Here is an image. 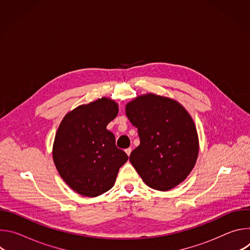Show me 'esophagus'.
I'll use <instances>...</instances> for the list:
<instances>
[{
	"label": "esophagus",
	"instance_id": "34e87169",
	"mask_svg": "<svg viewBox=\"0 0 250 250\" xmlns=\"http://www.w3.org/2000/svg\"><path fill=\"white\" fill-rule=\"evenodd\" d=\"M125 151V153L127 154V156H129V155H130V152H131V148H130V147H129V148H126Z\"/></svg>",
	"mask_w": 250,
	"mask_h": 250
}]
</instances>
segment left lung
<instances>
[{"instance_id":"obj_1","label":"left lung","mask_w":250,"mask_h":250,"mask_svg":"<svg viewBox=\"0 0 250 250\" xmlns=\"http://www.w3.org/2000/svg\"><path fill=\"white\" fill-rule=\"evenodd\" d=\"M125 113L140 139L129 161L142 180L158 191L183 182L199 152L197 129L188 112L174 100L148 94L128 103Z\"/></svg>"}]
</instances>
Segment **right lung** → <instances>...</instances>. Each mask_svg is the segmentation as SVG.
<instances>
[{"label":"right lung","mask_w":250,"mask_h":250,"mask_svg":"<svg viewBox=\"0 0 250 250\" xmlns=\"http://www.w3.org/2000/svg\"><path fill=\"white\" fill-rule=\"evenodd\" d=\"M118 113L117 103L102 98L68 113L57 129L54 164L66 184L82 196L97 197L109 191L128 159L116 146L114 133L106 129Z\"/></svg>","instance_id":"obj_1"}]
</instances>
